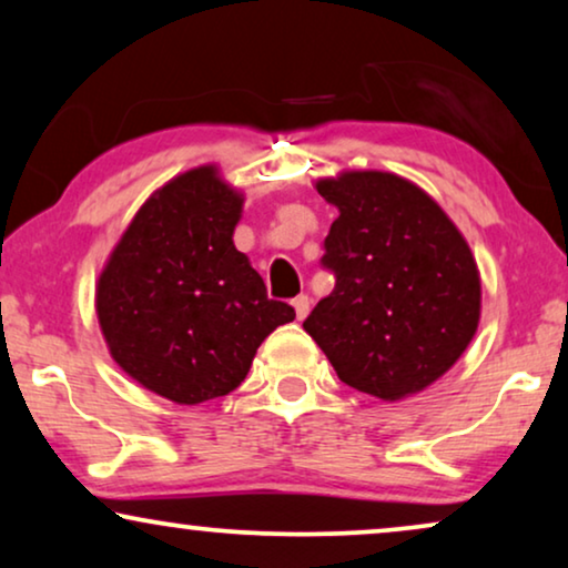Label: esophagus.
Instances as JSON below:
<instances>
[{"instance_id": "obj_1", "label": "esophagus", "mask_w": 568, "mask_h": 568, "mask_svg": "<svg viewBox=\"0 0 568 568\" xmlns=\"http://www.w3.org/2000/svg\"><path fill=\"white\" fill-rule=\"evenodd\" d=\"M292 307H294V313H297V321H305L307 313H310V297H307V294H300V297H294Z\"/></svg>"}]
</instances>
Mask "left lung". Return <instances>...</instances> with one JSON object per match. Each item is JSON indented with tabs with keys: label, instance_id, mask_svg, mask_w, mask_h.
<instances>
[{
	"label": "left lung",
	"instance_id": "left-lung-1",
	"mask_svg": "<svg viewBox=\"0 0 568 568\" xmlns=\"http://www.w3.org/2000/svg\"><path fill=\"white\" fill-rule=\"evenodd\" d=\"M317 193L338 209L321 258L336 286L302 328L354 390L383 400L424 390L476 336L480 278L468 243L393 173H344Z\"/></svg>",
	"mask_w": 568,
	"mask_h": 568
}]
</instances>
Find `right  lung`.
Returning <instances> with one entry per match:
<instances>
[{
  "label": "right lung",
  "instance_id": "1",
  "mask_svg": "<svg viewBox=\"0 0 568 568\" xmlns=\"http://www.w3.org/2000/svg\"><path fill=\"white\" fill-rule=\"evenodd\" d=\"M243 196L214 168L178 175L139 209L98 282L113 359L181 406L243 383L263 338L294 321L232 243Z\"/></svg>",
  "mask_w": 568,
  "mask_h": 568
}]
</instances>
